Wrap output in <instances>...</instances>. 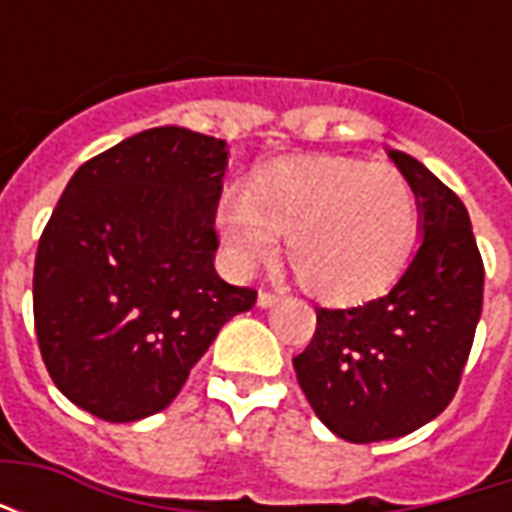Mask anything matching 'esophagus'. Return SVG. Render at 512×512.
<instances>
[{
  "label": "esophagus",
  "instance_id": "esophagus-1",
  "mask_svg": "<svg viewBox=\"0 0 512 512\" xmlns=\"http://www.w3.org/2000/svg\"><path fill=\"white\" fill-rule=\"evenodd\" d=\"M277 301L279 293H274V290H260V293H257V304H260V307H274Z\"/></svg>",
  "mask_w": 512,
  "mask_h": 512
}]
</instances>
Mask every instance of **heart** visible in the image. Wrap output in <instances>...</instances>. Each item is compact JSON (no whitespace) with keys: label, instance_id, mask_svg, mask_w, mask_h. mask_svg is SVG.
Returning a JSON list of instances; mask_svg holds the SVG:
<instances>
[{"label":"heart","instance_id":"heart-1","mask_svg":"<svg viewBox=\"0 0 512 512\" xmlns=\"http://www.w3.org/2000/svg\"><path fill=\"white\" fill-rule=\"evenodd\" d=\"M419 224L417 194L397 169L356 158H307L263 169L249 189L233 186L216 208V230L233 271L288 260L312 296L362 301L403 271Z\"/></svg>","mask_w":512,"mask_h":512}]
</instances>
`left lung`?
I'll list each match as a JSON object with an SVG mask.
<instances>
[{
    "instance_id": "8db88e82",
    "label": "left lung",
    "mask_w": 512,
    "mask_h": 512,
    "mask_svg": "<svg viewBox=\"0 0 512 512\" xmlns=\"http://www.w3.org/2000/svg\"><path fill=\"white\" fill-rule=\"evenodd\" d=\"M389 158L417 194V255L381 299L315 307V334L293 359L312 411L354 444L406 436L450 406L483 312L485 268L466 205L417 158Z\"/></svg>"
}]
</instances>
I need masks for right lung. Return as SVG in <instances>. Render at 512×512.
Returning <instances> with one entry per match:
<instances>
[{"mask_svg": "<svg viewBox=\"0 0 512 512\" xmlns=\"http://www.w3.org/2000/svg\"><path fill=\"white\" fill-rule=\"evenodd\" d=\"M224 169V139L161 126L84 161L62 191L35 257V334L51 381L93 417L167 408L255 307L213 268Z\"/></svg>", "mask_w": 512, "mask_h": 512, "instance_id": "obj_1", "label": "right lung"}]
</instances>
